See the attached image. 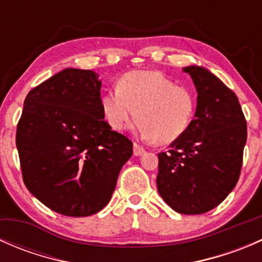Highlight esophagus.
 <instances>
[{
  "mask_svg": "<svg viewBox=\"0 0 262 262\" xmlns=\"http://www.w3.org/2000/svg\"><path fill=\"white\" fill-rule=\"evenodd\" d=\"M133 148H134V150H133L134 156H142V155H144V152H146V149H144L141 144L137 143V142H134Z\"/></svg>",
  "mask_w": 262,
  "mask_h": 262,
  "instance_id": "34e87169",
  "label": "esophagus"
}]
</instances>
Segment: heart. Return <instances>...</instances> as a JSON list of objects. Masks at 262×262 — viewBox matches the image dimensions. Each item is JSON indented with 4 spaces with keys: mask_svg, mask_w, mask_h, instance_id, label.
<instances>
[{
    "mask_svg": "<svg viewBox=\"0 0 262 262\" xmlns=\"http://www.w3.org/2000/svg\"><path fill=\"white\" fill-rule=\"evenodd\" d=\"M105 119L121 130L137 118L139 134L168 144L181 138L191 125L196 109L194 91L158 71H134L124 75L116 89L102 95Z\"/></svg>",
    "mask_w": 262,
    "mask_h": 262,
    "instance_id": "b5f03b06",
    "label": "heart"
}]
</instances>
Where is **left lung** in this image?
I'll use <instances>...</instances> for the list:
<instances>
[{
	"label": "left lung",
	"mask_w": 262,
	"mask_h": 262,
	"mask_svg": "<svg viewBox=\"0 0 262 262\" xmlns=\"http://www.w3.org/2000/svg\"><path fill=\"white\" fill-rule=\"evenodd\" d=\"M198 91L191 125L167 152L158 153L157 189L175 212L203 214L236 186L247 123L236 94L203 67L184 68Z\"/></svg>",
	"instance_id": "1"
}]
</instances>
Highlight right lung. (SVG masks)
<instances>
[{"instance_id":"right-lung-1","label":"right lung","mask_w":262,"mask_h":262,"mask_svg":"<svg viewBox=\"0 0 262 262\" xmlns=\"http://www.w3.org/2000/svg\"><path fill=\"white\" fill-rule=\"evenodd\" d=\"M94 71L67 68L34 87L16 128L23 180L46 207L87 216L112 199L133 155L129 138L104 121Z\"/></svg>"}]
</instances>
